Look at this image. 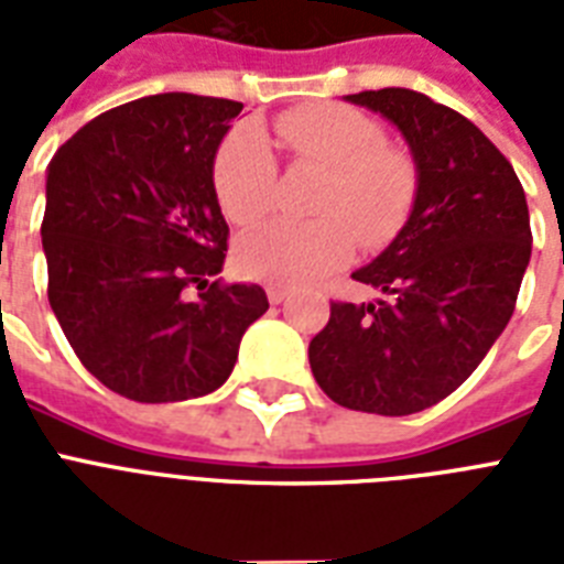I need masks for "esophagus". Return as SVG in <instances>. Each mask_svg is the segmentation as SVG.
Masks as SVG:
<instances>
[{
  "instance_id": "34e87169",
  "label": "esophagus",
  "mask_w": 564,
  "mask_h": 564,
  "mask_svg": "<svg viewBox=\"0 0 564 564\" xmlns=\"http://www.w3.org/2000/svg\"><path fill=\"white\" fill-rule=\"evenodd\" d=\"M265 295H269V304H283L290 292L281 290V286H269V290H265Z\"/></svg>"
}]
</instances>
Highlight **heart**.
<instances>
[{
	"label": "heart",
	"instance_id": "obj_1",
	"mask_svg": "<svg viewBox=\"0 0 564 564\" xmlns=\"http://www.w3.org/2000/svg\"><path fill=\"white\" fill-rule=\"evenodd\" d=\"M295 163L327 172L313 202L316 221H272L239 239V272L257 281L304 286L325 278L362 248L398 237L415 198V170L406 154L386 145L375 117L345 105L286 110L274 122ZM213 189L234 225H254L272 210L278 161L257 126H239L213 161Z\"/></svg>",
	"mask_w": 564,
	"mask_h": 564
}]
</instances>
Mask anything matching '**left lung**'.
Masks as SVG:
<instances>
[{"label": "left lung", "instance_id": "1", "mask_svg": "<svg viewBox=\"0 0 564 564\" xmlns=\"http://www.w3.org/2000/svg\"><path fill=\"white\" fill-rule=\"evenodd\" d=\"M348 101L401 128L419 189L392 246L354 272L386 299L330 301L310 369L339 406L412 415L459 389L503 334L530 263V210L512 163L463 113L403 87Z\"/></svg>", "mask_w": 564, "mask_h": 564}]
</instances>
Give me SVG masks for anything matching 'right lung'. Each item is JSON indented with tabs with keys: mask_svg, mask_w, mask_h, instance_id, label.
<instances>
[{
	"mask_svg": "<svg viewBox=\"0 0 564 564\" xmlns=\"http://www.w3.org/2000/svg\"><path fill=\"white\" fill-rule=\"evenodd\" d=\"M239 110L193 93L145 96L90 119L48 163V304L84 369L122 398L219 389L269 310L263 286L212 281L230 234L213 158Z\"/></svg>",
	"mask_w": 564,
	"mask_h": 564,
	"instance_id": "1",
	"label": "right lung"
}]
</instances>
